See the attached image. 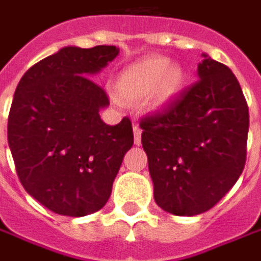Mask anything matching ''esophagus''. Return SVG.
<instances>
[{"label": "esophagus", "mask_w": 261, "mask_h": 261, "mask_svg": "<svg viewBox=\"0 0 261 261\" xmlns=\"http://www.w3.org/2000/svg\"><path fill=\"white\" fill-rule=\"evenodd\" d=\"M141 134H142L141 127L137 123H134V137H135V144H137V145H140L141 144Z\"/></svg>", "instance_id": "1"}]
</instances>
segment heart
I'll return each mask as SVG.
<instances>
[{"mask_svg": "<svg viewBox=\"0 0 261 261\" xmlns=\"http://www.w3.org/2000/svg\"><path fill=\"white\" fill-rule=\"evenodd\" d=\"M184 82L182 69L169 65L162 56H150L124 68L117 79V90L127 101H142L151 95L154 107H163L175 98Z\"/></svg>", "mask_w": 261, "mask_h": 261, "instance_id": "b5f03b06", "label": "heart"}]
</instances>
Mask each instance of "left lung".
Wrapping results in <instances>:
<instances>
[{"label":"left lung","instance_id":"8db88e82","mask_svg":"<svg viewBox=\"0 0 261 261\" xmlns=\"http://www.w3.org/2000/svg\"><path fill=\"white\" fill-rule=\"evenodd\" d=\"M199 80L140 121L154 200L171 214L211 210L241 177L250 114L230 68L202 55Z\"/></svg>","mask_w":261,"mask_h":261}]
</instances>
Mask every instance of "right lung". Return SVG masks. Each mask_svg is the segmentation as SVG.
I'll return each instance as SVG.
<instances>
[{
    "mask_svg": "<svg viewBox=\"0 0 261 261\" xmlns=\"http://www.w3.org/2000/svg\"><path fill=\"white\" fill-rule=\"evenodd\" d=\"M119 55L116 46L64 47L32 65L16 87L7 137L25 190L68 217L99 211L134 144L129 117L105 124L108 95L89 75Z\"/></svg>",
    "mask_w": 261,
    "mask_h": 261,
    "instance_id": "1",
    "label": "right lung"
}]
</instances>
